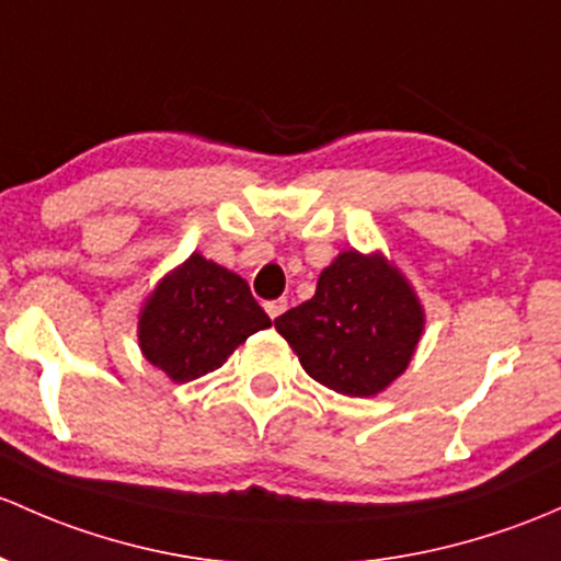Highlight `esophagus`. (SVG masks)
<instances>
[{"instance_id": "esophagus-1", "label": "esophagus", "mask_w": 561, "mask_h": 561, "mask_svg": "<svg viewBox=\"0 0 561 561\" xmlns=\"http://www.w3.org/2000/svg\"><path fill=\"white\" fill-rule=\"evenodd\" d=\"M285 309H287V300L285 298L268 300V304H265V314H268L271 320H276V317H279V314H285Z\"/></svg>"}]
</instances>
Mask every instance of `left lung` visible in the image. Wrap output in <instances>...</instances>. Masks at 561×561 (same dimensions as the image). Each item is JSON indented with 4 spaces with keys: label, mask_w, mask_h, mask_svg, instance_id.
Masks as SVG:
<instances>
[{
    "label": "left lung",
    "mask_w": 561,
    "mask_h": 561,
    "mask_svg": "<svg viewBox=\"0 0 561 561\" xmlns=\"http://www.w3.org/2000/svg\"><path fill=\"white\" fill-rule=\"evenodd\" d=\"M274 328L311 379L370 398L409 368L424 333V306L381 252L344 250L322 268L314 298L276 317Z\"/></svg>",
    "instance_id": "8db88e82"
}]
</instances>
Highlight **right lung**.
Here are the masks:
<instances>
[{
  "mask_svg": "<svg viewBox=\"0 0 561 561\" xmlns=\"http://www.w3.org/2000/svg\"><path fill=\"white\" fill-rule=\"evenodd\" d=\"M268 314L252 298L250 285L202 252L169 271L139 309L137 335L147 363L176 385L220 368Z\"/></svg>",
  "mask_w": 561,
  "mask_h": 561,
  "instance_id": "add662e5",
  "label": "right lung"
}]
</instances>
